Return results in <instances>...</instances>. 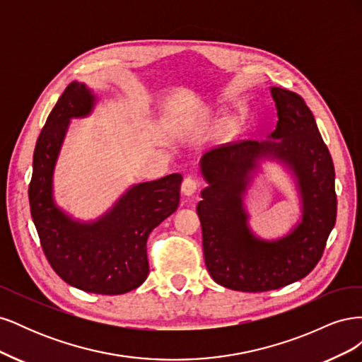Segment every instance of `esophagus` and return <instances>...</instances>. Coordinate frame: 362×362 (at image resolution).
<instances>
[{"label": "esophagus", "instance_id": "1", "mask_svg": "<svg viewBox=\"0 0 362 362\" xmlns=\"http://www.w3.org/2000/svg\"><path fill=\"white\" fill-rule=\"evenodd\" d=\"M201 187V180L196 177H187L181 184V192L185 196H193Z\"/></svg>", "mask_w": 362, "mask_h": 362}]
</instances>
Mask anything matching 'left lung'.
Returning a JSON list of instances; mask_svg holds the SVG:
<instances>
[{
	"label": "left lung",
	"instance_id": "left-lung-1",
	"mask_svg": "<svg viewBox=\"0 0 362 362\" xmlns=\"http://www.w3.org/2000/svg\"><path fill=\"white\" fill-rule=\"evenodd\" d=\"M278 124L270 137L243 140L205 152L206 182L198 211L206 270L221 286L261 293L305 278L320 261L335 225V169L315 119L298 93L272 87ZM290 167L303 199V221L279 240H261L247 226L243 194L259 158Z\"/></svg>",
	"mask_w": 362,
	"mask_h": 362
}]
</instances>
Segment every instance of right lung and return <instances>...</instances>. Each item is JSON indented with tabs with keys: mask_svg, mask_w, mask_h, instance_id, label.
<instances>
[{
	"mask_svg": "<svg viewBox=\"0 0 362 362\" xmlns=\"http://www.w3.org/2000/svg\"><path fill=\"white\" fill-rule=\"evenodd\" d=\"M95 96L72 81L43 125L33 156L30 210L40 246L69 286L95 294H124L149 273L146 240L180 204L181 173L133 185L110 211L92 223L64 214L52 199V172L71 117L87 116Z\"/></svg>",
	"mask_w": 362,
	"mask_h": 362,
	"instance_id": "1",
	"label": "right lung"
}]
</instances>
